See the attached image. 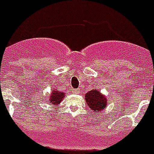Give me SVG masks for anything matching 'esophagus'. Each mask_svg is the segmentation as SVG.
Returning a JSON list of instances; mask_svg holds the SVG:
<instances>
[{"label": "esophagus", "instance_id": "1", "mask_svg": "<svg viewBox=\"0 0 154 154\" xmlns=\"http://www.w3.org/2000/svg\"><path fill=\"white\" fill-rule=\"evenodd\" d=\"M79 92H80V89H73V90H72V93L78 94Z\"/></svg>", "mask_w": 154, "mask_h": 154}]
</instances>
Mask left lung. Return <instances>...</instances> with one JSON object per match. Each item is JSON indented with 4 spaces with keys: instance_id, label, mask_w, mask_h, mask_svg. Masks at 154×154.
I'll return each instance as SVG.
<instances>
[{
    "instance_id": "1",
    "label": "left lung",
    "mask_w": 154,
    "mask_h": 154,
    "mask_svg": "<svg viewBox=\"0 0 154 154\" xmlns=\"http://www.w3.org/2000/svg\"><path fill=\"white\" fill-rule=\"evenodd\" d=\"M85 100L91 110L95 112L103 110L108 103L106 97H104L97 89H93L85 95Z\"/></svg>"
}]
</instances>
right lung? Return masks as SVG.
<instances>
[{"mask_svg": "<svg viewBox=\"0 0 154 154\" xmlns=\"http://www.w3.org/2000/svg\"><path fill=\"white\" fill-rule=\"evenodd\" d=\"M65 93L63 91H59L57 89H53L52 93L49 96V100L48 102L52 105H58L62 102V100H63Z\"/></svg>", "mask_w": 154, "mask_h": 154, "instance_id": "1", "label": "right lung"}]
</instances>
